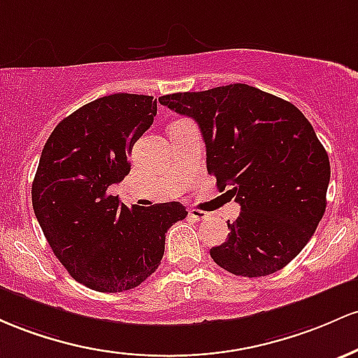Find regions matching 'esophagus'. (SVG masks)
<instances>
[{
    "label": "esophagus",
    "mask_w": 358,
    "mask_h": 358,
    "mask_svg": "<svg viewBox=\"0 0 358 358\" xmlns=\"http://www.w3.org/2000/svg\"><path fill=\"white\" fill-rule=\"evenodd\" d=\"M189 216H191L192 220H196V222H199V220L208 218V213L199 211V210H191V211H189Z\"/></svg>",
    "instance_id": "esophagus-1"
}]
</instances>
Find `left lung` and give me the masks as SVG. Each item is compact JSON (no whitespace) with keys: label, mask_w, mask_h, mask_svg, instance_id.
I'll return each instance as SVG.
<instances>
[{"label":"left lung","mask_w":358,"mask_h":358,"mask_svg":"<svg viewBox=\"0 0 358 358\" xmlns=\"http://www.w3.org/2000/svg\"><path fill=\"white\" fill-rule=\"evenodd\" d=\"M159 103L191 116L206 143L208 172L242 211L210 250L224 271L262 277L304 248L327 210L330 160L292 103L248 84L174 92Z\"/></svg>","instance_id":"left-lung-1"}]
</instances>
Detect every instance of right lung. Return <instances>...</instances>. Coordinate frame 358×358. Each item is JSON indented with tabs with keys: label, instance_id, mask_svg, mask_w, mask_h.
Instances as JSON below:
<instances>
[{
	"label": "right lung",
	"instance_id": "add662e5",
	"mask_svg": "<svg viewBox=\"0 0 358 358\" xmlns=\"http://www.w3.org/2000/svg\"><path fill=\"white\" fill-rule=\"evenodd\" d=\"M155 115L154 96H103L64 118L40 155L35 216L60 264L94 291L142 284L162 260L167 230L187 215L178 201L128 210L108 192L130 172L131 147Z\"/></svg>",
	"mask_w": 358,
	"mask_h": 358
}]
</instances>
